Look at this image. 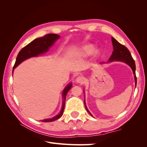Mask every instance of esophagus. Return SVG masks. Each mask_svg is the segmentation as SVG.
Returning <instances> with one entry per match:
<instances>
[{"label": "esophagus", "instance_id": "1", "mask_svg": "<svg viewBox=\"0 0 147 147\" xmlns=\"http://www.w3.org/2000/svg\"><path fill=\"white\" fill-rule=\"evenodd\" d=\"M76 82L78 83H80V84H83L84 83V81H85V78H84L82 76H78L77 78H76Z\"/></svg>", "mask_w": 147, "mask_h": 147}]
</instances>
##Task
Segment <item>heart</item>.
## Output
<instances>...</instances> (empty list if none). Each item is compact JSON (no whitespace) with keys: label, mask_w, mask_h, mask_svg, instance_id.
Masks as SVG:
<instances>
[{"label":"heart","mask_w":147,"mask_h":147,"mask_svg":"<svg viewBox=\"0 0 147 147\" xmlns=\"http://www.w3.org/2000/svg\"><path fill=\"white\" fill-rule=\"evenodd\" d=\"M94 48L91 45L84 46L82 48V52L83 53V55L86 56L92 55L93 52H94Z\"/></svg>","instance_id":"heart-1"}]
</instances>
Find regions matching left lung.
Listing matches in <instances>:
<instances>
[{
	"label": "left lung",
	"mask_w": 147,
	"mask_h": 147,
	"mask_svg": "<svg viewBox=\"0 0 147 147\" xmlns=\"http://www.w3.org/2000/svg\"><path fill=\"white\" fill-rule=\"evenodd\" d=\"M112 45L113 47V51L109 61L107 62V63H109L113 61H121V62H123V63L127 64L129 66H130V67L132 70L133 74L134 75L135 84L136 87L137 77L136 75V64H135L134 60L133 59L132 57L131 56V53L125 46H124L121 45V43H119L117 40L115 39L113 37H112ZM104 63H105L104 62V63H101L100 64H104ZM84 104L87 112L90 113L91 116H92V114L90 112V111L88 110L86 105L85 100H84Z\"/></svg>",
	"instance_id": "8db88e82"
}]
</instances>
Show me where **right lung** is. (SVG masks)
I'll return each mask as SVG.
<instances>
[{"label":"right lung","mask_w":147,"mask_h":147,"mask_svg":"<svg viewBox=\"0 0 147 147\" xmlns=\"http://www.w3.org/2000/svg\"><path fill=\"white\" fill-rule=\"evenodd\" d=\"M60 36L57 34H48L47 35H45L44 37L35 38L32 42L29 43L28 45L24 47L23 48H22L17 56L15 64L14 66H13L12 73H13V70H14L16 67L26 59H29L30 57H37L47 53L49 50V49L54 45V43L57 40H58ZM72 83H70L68 84L64 89L63 94H62V96H63V106H62V109L59 113L56 115L53 118L40 120L41 121L51 122L55 121V120L61 117L64 113L67 93L70 90L71 88H72Z\"/></svg>","instance_id":"add662e5"}]
</instances>
